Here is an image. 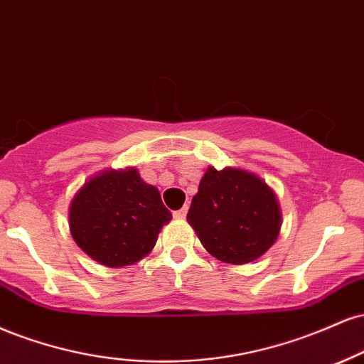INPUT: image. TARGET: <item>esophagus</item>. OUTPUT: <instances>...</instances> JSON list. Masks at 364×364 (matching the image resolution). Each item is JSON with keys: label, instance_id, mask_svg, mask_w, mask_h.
Here are the masks:
<instances>
[{"label": "esophagus", "instance_id": "esophagus-1", "mask_svg": "<svg viewBox=\"0 0 364 364\" xmlns=\"http://www.w3.org/2000/svg\"><path fill=\"white\" fill-rule=\"evenodd\" d=\"M186 216H187V206H183L182 209H178V211L173 213V218H177V220H183Z\"/></svg>", "mask_w": 364, "mask_h": 364}]
</instances>
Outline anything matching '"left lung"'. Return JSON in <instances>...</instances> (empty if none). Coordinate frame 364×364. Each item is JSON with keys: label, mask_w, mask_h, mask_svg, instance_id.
I'll use <instances>...</instances> for the list:
<instances>
[{"label": "left lung", "mask_w": 364, "mask_h": 364, "mask_svg": "<svg viewBox=\"0 0 364 364\" xmlns=\"http://www.w3.org/2000/svg\"><path fill=\"white\" fill-rule=\"evenodd\" d=\"M187 221L213 257L247 264L271 249L281 211L271 187L237 168H209L192 198Z\"/></svg>", "instance_id": "8db88e82"}]
</instances>
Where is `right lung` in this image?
<instances>
[{"label":"right lung","mask_w":364,"mask_h":364,"mask_svg":"<svg viewBox=\"0 0 364 364\" xmlns=\"http://www.w3.org/2000/svg\"><path fill=\"white\" fill-rule=\"evenodd\" d=\"M172 213L156 187L138 170H107L83 186L70 206L75 242L97 262L109 267L131 266L155 247L161 226Z\"/></svg>","instance_id":"obj_1"}]
</instances>
